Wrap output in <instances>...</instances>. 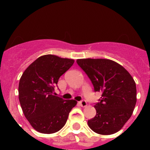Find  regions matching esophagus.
<instances>
[{
	"label": "esophagus",
	"mask_w": 150,
	"mask_h": 150,
	"mask_svg": "<svg viewBox=\"0 0 150 150\" xmlns=\"http://www.w3.org/2000/svg\"><path fill=\"white\" fill-rule=\"evenodd\" d=\"M79 104H80V106L83 107H86L87 106V102L86 100H82L81 101H79Z\"/></svg>",
	"instance_id": "obj_1"
}]
</instances>
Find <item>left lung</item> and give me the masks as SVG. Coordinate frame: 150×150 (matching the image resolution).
Segmentation results:
<instances>
[{"label":"left lung","instance_id":"8db88e82","mask_svg":"<svg viewBox=\"0 0 150 150\" xmlns=\"http://www.w3.org/2000/svg\"><path fill=\"white\" fill-rule=\"evenodd\" d=\"M78 65L86 74L94 91L102 95L95 104L96 115L88 121L89 128L100 134L120 131L132 116L137 102L136 84L122 65L110 59H78Z\"/></svg>","mask_w":150,"mask_h":150}]
</instances>
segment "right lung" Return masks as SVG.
Here are the masks:
<instances>
[{"mask_svg":"<svg viewBox=\"0 0 150 150\" xmlns=\"http://www.w3.org/2000/svg\"><path fill=\"white\" fill-rule=\"evenodd\" d=\"M74 63L73 59L43 55L22 75L18 84L19 102L24 115L36 131L43 134L59 132L76 105L75 100H64L54 94L60 76Z\"/></svg>","mask_w":150,"mask_h":150,"instance_id":"add662e5","label":"right lung"}]
</instances>
